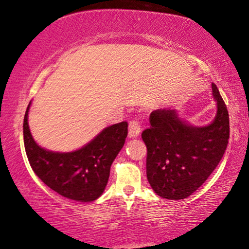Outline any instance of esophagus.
Segmentation results:
<instances>
[{
  "instance_id": "1",
  "label": "esophagus",
  "mask_w": 249,
  "mask_h": 249,
  "mask_svg": "<svg viewBox=\"0 0 249 249\" xmlns=\"http://www.w3.org/2000/svg\"><path fill=\"white\" fill-rule=\"evenodd\" d=\"M141 134V125L138 121H130L128 126V136L130 138L137 137Z\"/></svg>"
}]
</instances>
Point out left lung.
I'll return each instance as SVG.
<instances>
[{
    "label": "left lung",
    "mask_w": 249,
    "mask_h": 249,
    "mask_svg": "<svg viewBox=\"0 0 249 249\" xmlns=\"http://www.w3.org/2000/svg\"><path fill=\"white\" fill-rule=\"evenodd\" d=\"M216 115L205 126L181 120L175 109L151 112L150 127L142 133L147 147L148 182L159 196L182 200L196 191L224 155L230 140L227 107L217 87L212 83Z\"/></svg>",
    "instance_id": "left-lung-1"
}]
</instances>
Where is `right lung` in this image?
I'll use <instances>...</instances> for the list:
<instances>
[{"mask_svg":"<svg viewBox=\"0 0 249 249\" xmlns=\"http://www.w3.org/2000/svg\"><path fill=\"white\" fill-rule=\"evenodd\" d=\"M24 116V145L34 172L52 190L80 202H92L107 187L109 169L127 137V122L105 127L87 145L70 153L50 151L34 141Z\"/></svg>","mask_w":249,"mask_h":249,"instance_id":"obj_1","label":"right lung"}]
</instances>
